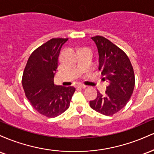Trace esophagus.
Wrapping results in <instances>:
<instances>
[{
  "label": "esophagus",
  "instance_id": "esophagus-1",
  "mask_svg": "<svg viewBox=\"0 0 154 154\" xmlns=\"http://www.w3.org/2000/svg\"><path fill=\"white\" fill-rule=\"evenodd\" d=\"M77 87L79 88H82V89H85V88H87V86L84 85H79L77 86Z\"/></svg>",
  "mask_w": 154,
  "mask_h": 154
}]
</instances>
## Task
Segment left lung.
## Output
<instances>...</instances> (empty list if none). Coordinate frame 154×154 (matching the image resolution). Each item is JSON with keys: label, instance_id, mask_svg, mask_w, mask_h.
<instances>
[{"label": "left lung", "instance_id": "left-lung-1", "mask_svg": "<svg viewBox=\"0 0 154 154\" xmlns=\"http://www.w3.org/2000/svg\"><path fill=\"white\" fill-rule=\"evenodd\" d=\"M99 54V66L104 80L109 83L106 94L98 91L95 100L90 101L93 110L111 116L128 103L135 87V75L128 56L124 51L104 37L91 38Z\"/></svg>", "mask_w": 154, "mask_h": 154}]
</instances>
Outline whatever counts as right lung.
Here are the masks:
<instances>
[{"instance_id": "obj_1", "label": "right lung", "mask_w": 154, "mask_h": 154, "mask_svg": "<svg viewBox=\"0 0 154 154\" xmlns=\"http://www.w3.org/2000/svg\"><path fill=\"white\" fill-rule=\"evenodd\" d=\"M68 38H52L32 53L22 76L26 97L42 115L56 117L69 107L75 91L72 86L54 85L61 47Z\"/></svg>"}]
</instances>
